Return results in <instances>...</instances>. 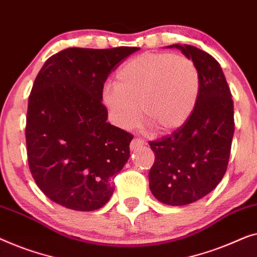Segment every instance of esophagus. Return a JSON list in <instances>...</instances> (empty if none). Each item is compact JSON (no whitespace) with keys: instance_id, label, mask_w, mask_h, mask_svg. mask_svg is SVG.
Returning <instances> with one entry per match:
<instances>
[{"instance_id":"1","label":"esophagus","mask_w":257,"mask_h":257,"mask_svg":"<svg viewBox=\"0 0 257 257\" xmlns=\"http://www.w3.org/2000/svg\"><path fill=\"white\" fill-rule=\"evenodd\" d=\"M144 146V141L142 139H134L130 143V149L136 150L137 148H141Z\"/></svg>"}]
</instances>
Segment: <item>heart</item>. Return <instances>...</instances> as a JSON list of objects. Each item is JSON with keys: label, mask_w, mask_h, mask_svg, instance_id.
<instances>
[{"label": "heart", "mask_w": 257, "mask_h": 257, "mask_svg": "<svg viewBox=\"0 0 257 257\" xmlns=\"http://www.w3.org/2000/svg\"><path fill=\"white\" fill-rule=\"evenodd\" d=\"M199 93V71L190 58L144 53L118 68L115 84L103 87L102 101L118 127H135L141 113L148 125L165 134L186 123Z\"/></svg>", "instance_id": "obj_1"}]
</instances>
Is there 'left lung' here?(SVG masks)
I'll use <instances>...</instances> for the list:
<instances>
[{"instance_id":"left-lung-1","label":"left lung","mask_w":257,"mask_h":257,"mask_svg":"<svg viewBox=\"0 0 257 257\" xmlns=\"http://www.w3.org/2000/svg\"><path fill=\"white\" fill-rule=\"evenodd\" d=\"M196 65L200 93L196 109L183 127L150 142L155 163L149 187L157 200L182 206L201 199L221 182L234 135L232 94L220 64L192 45L173 44Z\"/></svg>"}]
</instances>
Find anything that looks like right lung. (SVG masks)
I'll return each instance as SVG.
<instances>
[{
	"label": "right lung",
	"mask_w": 257,
	"mask_h": 257,
	"mask_svg": "<svg viewBox=\"0 0 257 257\" xmlns=\"http://www.w3.org/2000/svg\"><path fill=\"white\" fill-rule=\"evenodd\" d=\"M140 48H70L50 57L28 102V162L42 192L63 207L94 211L114 192L133 135L107 122L103 84Z\"/></svg>",
	"instance_id": "add662e5"
}]
</instances>
